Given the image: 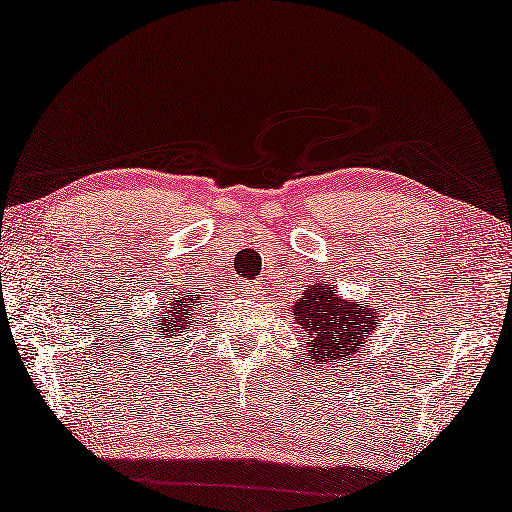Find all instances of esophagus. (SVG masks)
<instances>
[{
  "mask_svg": "<svg viewBox=\"0 0 512 512\" xmlns=\"http://www.w3.org/2000/svg\"><path fill=\"white\" fill-rule=\"evenodd\" d=\"M242 292H244L246 297H259V292H262V288H259L257 281H244Z\"/></svg>",
  "mask_w": 512,
  "mask_h": 512,
  "instance_id": "obj_1",
  "label": "esophagus"
}]
</instances>
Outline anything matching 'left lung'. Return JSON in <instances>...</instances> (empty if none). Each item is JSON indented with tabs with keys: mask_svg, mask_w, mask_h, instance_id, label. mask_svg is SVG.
<instances>
[{
	"mask_svg": "<svg viewBox=\"0 0 512 512\" xmlns=\"http://www.w3.org/2000/svg\"><path fill=\"white\" fill-rule=\"evenodd\" d=\"M378 308L361 301L336 297L328 281L308 286L303 297L295 301L292 312L308 336V358L319 367L347 363L363 350L365 336L376 328Z\"/></svg>",
	"mask_w": 512,
	"mask_h": 512,
	"instance_id": "1",
	"label": "left lung"
}]
</instances>
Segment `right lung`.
Here are the masks:
<instances>
[{
    "mask_svg": "<svg viewBox=\"0 0 512 512\" xmlns=\"http://www.w3.org/2000/svg\"><path fill=\"white\" fill-rule=\"evenodd\" d=\"M195 306H200V295H195L191 290L171 301H162V312L158 314V330L167 332V336L189 332L193 325V314H198V308Z\"/></svg>",
    "mask_w": 512,
    "mask_h": 512,
    "instance_id": "1",
    "label": "right lung"
}]
</instances>
